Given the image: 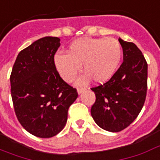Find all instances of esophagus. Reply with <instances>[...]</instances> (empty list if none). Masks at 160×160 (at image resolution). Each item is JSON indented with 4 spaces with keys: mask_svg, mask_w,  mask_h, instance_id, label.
Wrapping results in <instances>:
<instances>
[{
    "mask_svg": "<svg viewBox=\"0 0 160 160\" xmlns=\"http://www.w3.org/2000/svg\"><path fill=\"white\" fill-rule=\"evenodd\" d=\"M84 92H85V89H84V88H78V89H77L78 94H81V93Z\"/></svg>",
    "mask_w": 160,
    "mask_h": 160,
    "instance_id": "1",
    "label": "esophagus"
}]
</instances>
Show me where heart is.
I'll use <instances>...</instances> for the list:
<instances>
[{"instance_id":"1","label":"heart","mask_w":160,"mask_h":160,"mask_svg":"<svg viewBox=\"0 0 160 160\" xmlns=\"http://www.w3.org/2000/svg\"><path fill=\"white\" fill-rule=\"evenodd\" d=\"M121 58L122 47L116 39L83 37L71 42L67 53H56L53 62L66 82L74 80L82 64L85 73L77 84L85 85L92 79L96 83L110 80L116 73Z\"/></svg>"}]
</instances>
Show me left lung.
I'll list each match as a JSON object with an SVG mask.
<instances>
[{"label": "left lung", "instance_id": "left-lung-1", "mask_svg": "<svg viewBox=\"0 0 160 160\" xmlns=\"http://www.w3.org/2000/svg\"><path fill=\"white\" fill-rule=\"evenodd\" d=\"M123 62L113 76L103 85L93 87L95 103L91 113L96 124L105 131L118 132L137 119L147 95L148 63L132 42L119 39Z\"/></svg>", "mask_w": 160, "mask_h": 160}]
</instances>
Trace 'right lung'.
Segmentation results:
<instances>
[{"label": "right lung", "mask_w": 160, "mask_h": 160, "mask_svg": "<svg viewBox=\"0 0 160 160\" xmlns=\"http://www.w3.org/2000/svg\"><path fill=\"white\" fill-rule=\"evenodd\" d=\"M60 39L46 36L18 53L11 73V95L19 123L30 134L49 138L64 128L68 110L78 98L53 62Z\"/></svg>", "instance_id": "right-lung-1"}]
</instances>
